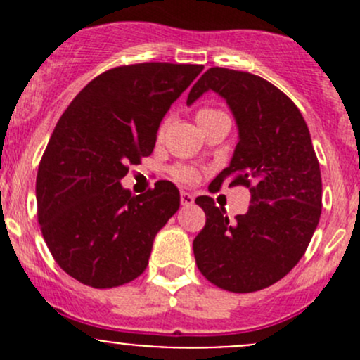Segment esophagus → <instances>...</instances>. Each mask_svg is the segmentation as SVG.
I'll list each match as a JSON object with an SVG mask.
<instances>
[{
    "instance_id": "1",
    "label": "esophagus",
    "mask_w": 360,
    "mask_h": 360,
    "mask_svg": "<svg viewBox=\"0 0 360 360\" xmlns=\"http://www.w3.org/2000/svg\"><path fill=\"white\" fill-rule=\"evenodd\" d=\"M193 202H195L193 195L186 193V191H181V203H183V205L190 207V205H193Z\"/></svg>"
}]
</instances>
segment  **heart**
Segmentation results:
<instances>
[{
    "instance_id": "heart-1",
    "label": "heart",
    "mask_w": 360,
    "mask_h": 360,
    "mask_svg": "<svg viewBox=\"0 0 360 360\" xmlns=\"http://www.w3.org/2000/svg\"><path fill=\"white\" fill-rule=\"evenodd\" d=\"M212 112H216V111H214V110H202V111H198L197 120L205 118V116L212 115ZM176 176L179 177V179H183V181H195V179H197V172H195L193 169H186V167H183V169H177L176 170Z\"/></svg>"
}]
</instances>
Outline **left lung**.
I'll list each match as a JSON object with an SVG mask.
<instances>
[{"mask_svg":"<svg viewBox=\"0 0 360 360\" xmlns=\"http://www.w3.org/2000/svg\"><path fill=\"white\" fill-rule=\"evenodd\" d=\"M210 90L226 101L238 130L230 165L212 186L244 184L250 205L230 221L224 207L198 197L195 203L207 221L193 240L195 261L217 288L254 292L285 277L310 244L322 210L321 167L300 110L270 82L210 68L190 90L186 104Z\"/></svg>","mask_w":360,"mask_h":360,"instance_id":"1","label":"left lung"}]
</instances>
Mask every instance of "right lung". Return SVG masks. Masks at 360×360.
I'll return each mask as SVG.
<instances>
[{"mask_svg": "<svg viewBox=\"0 0 360 360\" xmlns=\"http://www.w3.org/2000/svg\"><path fill=\"white\" fill-rule=\"evenodd\" d=\"M203 66L146 63L94 78L57 122L36 177L43 238L60 268L96 289L148 266L157 233L181 197L169 181L134 197L130 163L153 153L158 127Z\"/></svg>", "mask_w": 360, "mask_h": 360, "instance_id": "add662e5", "label": "right lung"}]
</instances>
